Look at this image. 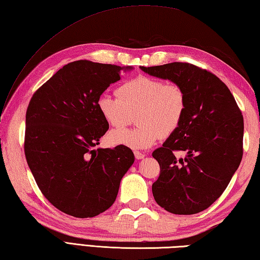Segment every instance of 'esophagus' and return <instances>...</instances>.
<instances>
[{
    "label": "esophagus",
    "instance_id": "obj_1",
    "mask_svg": "<svg viewBox=\"0 0 260 260\" xmlns=\"http://www.w3.org/2000/svg\"><path fill=\"white\" fill-rule=\"evenodd\" d=\"M134 155H135V157H136L137 159H142L143 157L145 156V154L140 152V151H134Z\"/></svg>",
    "mask_w": 260,
    "mask_h": 260
}]
</instances>
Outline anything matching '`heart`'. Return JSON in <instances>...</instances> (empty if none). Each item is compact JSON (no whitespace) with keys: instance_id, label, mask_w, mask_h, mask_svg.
Returning a JSON list of instances; mask_svg holds the SVG:
<instances>
[{"instance_id":"obj_1","label":"heart","mask_w":260,"mask_h":260,"mask_svg":"<svg viewBox=\"0 0 260 260\" xmlns=\"http://www.w3.org/2000/svg\"><path fill=\"white\" fill-rule=\"evenodd\" d=\"M117 96L102 93L97 108L105 121L114 128L128 125L137 113L133 129L110 132L108 141L113 145L131 148H147L161 139L175 133L186 112V95L180 85L167 84L162 79L139 76L120 85Z\"/></svg>"}]
</instances>
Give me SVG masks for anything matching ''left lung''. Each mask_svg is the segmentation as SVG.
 <instances>
[{
  "label": "left lung",
  "instance_id": "left-lung-1",
  "mask_svg": "<svg viewBox=\"0 0 260 260\" xmlns=\"http://www.w3.org/2000/svg\"><path fill=\"white\" fill-rule=\"evenodd\" d=\"M141 69L180 85L186 95L179 129L152 154L159 164L153 197L171 213L201 212L222 194L241 162V110L224 82L198 66L171 62ZM175 151L187 155L179 159Z\"/></svg>",
  "mask_w": 260,
  "mask_h": 260
}]
</instances>
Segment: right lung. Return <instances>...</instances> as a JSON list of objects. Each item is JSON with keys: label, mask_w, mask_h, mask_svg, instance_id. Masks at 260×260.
<instances>
[{"label": "right lung", "mask_w": 260, "mask_h": 260, "mask_svg": "<svg viewBox=\"0 0 260 260\" xmlns=\"http://www.w3.org/2000/svg\"><path fill=\"white\" fill-rule=\"evenodd\" d=\"M121 69L70 62L33 93L26 109L24 153L33 178L52 206L76 218L106 211L134 163L127 146L93 148L109 128L97 98L120 79Z\"/></svg>", "instance_id": "right-lung-1"}]
</instances>
